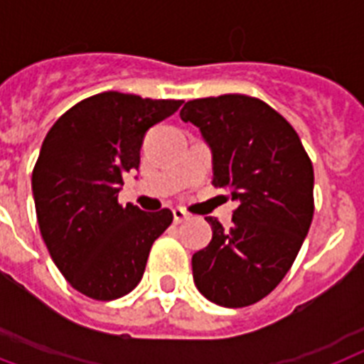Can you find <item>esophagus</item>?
<instances>
[{
	"label": "esophagus",
	"mask_w": 364,
	"mask_h": 364,
	"mask_svg": "<svg viewBox=\"0 0 364 364\" xmlns=\"http://www.w3.org/2000/svg\"><path fill=\"white\" fill-rule=\"evenodd\" d=\"M171 213H173V223H176V225H179V223L187 221L188 219L187 211H183L181 208H176V210L171 211Z\"/></svg>",
	"instance_id": "obj_1"
}]
</instances>
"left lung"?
Instances as JSON below:
<instances>
[{"mask_svg":"<svg viewBox=\"0 0 364 364\" xmlns=\"http://www.w3.org/2000/svg\"><path fill=\"white\" fill-rule=\"evenodd\" d=\"M179 117L210 147L213 185L238 204L230 228L205 217L213 236L193 255L194 285L225 308L255 304L285 277L310 230V159L293 126L251 96L191 100Z\"/></svg>","mask_w":364,"mask_h":364,"instance_id":"left-lung-1","label":"left lung"}]
</instances>
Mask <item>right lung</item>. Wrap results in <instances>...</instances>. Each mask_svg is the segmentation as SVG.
<instances>
[{
  "instance_id": "add662e5",
  "label": "right lung",
  "mask_w": 364,
  "mask_h": 364,
  "mask_svg": "<svg viewBox=\"0 0 364 364\" xmlns=\"http://www.w3.org/2000/svg\"><path fill=\"white\" fill-rule=\"evenodd\" d=\"M181 100L102 92L65 111L48 130L31 173L37 223L54 264L73 289L115 300L141 282L151 245L173 221L119 204L124 173L139 168L151 126Z\"/></svg>"
}]
</instances>
